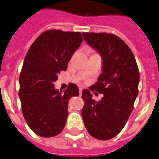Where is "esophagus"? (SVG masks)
Wrapping results in <instances>:
<instances>
[{
	"label": "esophagus",
	"mask_w": 159,
	"mask_h": 159,
	"mask_svg": "<svg viewBox=\"0 0 159 159\" xmlns=\"http://www.w3.org/2000/svg\"><path fill=\"white\" fill-rule=\"evenodd\" d=\"M78 90H79V93H80V95H81V93H82V90H83V89H82V88H79V89H78Z\"/></svg>",
	"instance_id": "obj_1"
}]
</instances>
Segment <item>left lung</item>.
Returning <instances> with one entry per match:
<instances>
[{"label": "left lung", "instance_id": "8db88e82", "mask_svg": "<svg viewBox=\"0 0 159 159\" xmlns=\"http://www.w3.org/2000/svg\"><path fill=\"white\" fill-rule=\"evenodd\" d=\"M82 34L103 57V73L89 90L103 93V97L96 101L88 89L83 90L81 115L93 137L107 140L121 131L133 111L140 72L133 52L119 37L109 33Z\"/></svg>", "mask_w": 159, "mask_h": 159}]
</instances>
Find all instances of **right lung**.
I'll return each mask as SVG.
<instances>
[{"mask_svg":"<svg viewBox=\"0 0 159 159\" xmlns=\"http://www.w3.org/2000/svg\"><path fill=\"white\" fill-rule=\"evenodd\" d=\"M80 32L48 30L30 47L19 75L22 112L30 128L42 137L63 131L68 116V101L78 96L76 84H69L64 93L54 88L58 75L82 42Z\"/></svg>","mask_w":159,"mask_h":159,"instance_id":"obj_1","label":"right lung"}]
</instances>
